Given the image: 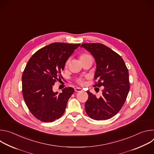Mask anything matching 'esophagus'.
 Masks as SVG:
<instances>
[{
  "instance_id": "esophagus-1",
  "label": "esophagus",
  "mask_w": 154,
  "mask_h": 154,
  "mask_svg": "<svg viewBox=\"0 0 154 154\" xmlns=\"http://www.w3.org/2000/svg\"><path fill=\"white\" fill-rule=\"evenodd\" d=\"M74 90L76 92H81V91H83V90L82 88H75Z\"/></svg>"
}]
</instances>
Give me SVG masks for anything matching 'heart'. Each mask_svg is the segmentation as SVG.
<instances>
[{"mask_svg": "<svg viewBox=\"0 0 154 154\" xmlns=\"http://www.w3.org/2000/svg\"><path fill=\"white\" fill-rule=\"evenodd\" d=\"M90 55L87 54H82V55H80V56L79 58H80V60H82V59H84V58H86V57H90ZM69 60H67L65 62L64 66H65V67H67L68 66V64H69ZM77 82L78 83H79V84H83V80H82V79H79L77 80Z\"/></svg>", "mask_w": 154, "mask_h": 154, "instance_id": "b5f03b06", "label": "heart"}]
</instances>
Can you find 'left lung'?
I'll use <instances>...</instances> for the list:
<instances>
[{
	"instance_id": "1",
	"label": "left lung",
	"mask_w": 154,
	"mask_h": 154,
	"mask_svg": "<svg viewBox=\"0 0 154 154\" xmlns=\"http://www.w3.org/2000/svg\"><path fill=\"white\" fill-rule=\"evenodd\" d=\"M81 47L88 51L96 62L97 82L93 86H103L100 97L87 91L86 113L95 120L108 119L119 112L127 99L130 90L128 69L119 54L102 44L83 43Z\"/></svg>"
}]
</instances>
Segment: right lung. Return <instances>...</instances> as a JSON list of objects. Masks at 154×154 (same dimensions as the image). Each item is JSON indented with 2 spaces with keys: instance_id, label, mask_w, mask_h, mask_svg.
Here are the masks:
<instances>
[{
  "instance_id": "right-lung-1",
  "label": "right lung",
  "mask_w": 154,
  "mask_h": 154,
  "mask_svg": "<svg viewBox=\"0 0 154 154\" xmlns=\"http://www.w3.org/2000/svg\"><path fill=\"white\" fill-rule=\"evenodd\" d=\"M80 44L54 42L36 51L28 61L22 75L23 94L31 113L38 119L51 122L64 113L74 90L65 88L62 93L54 92L53 85L65 62Z\"/></svg>"
}]
</instances>
